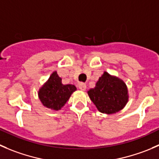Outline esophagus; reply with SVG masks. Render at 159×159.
I'll list each match as a JSON object with an SVG mask.
<instances>
[{
  "label": "esophagus",
  "instance_id": "obj_1",
  "mask_svg": "<svg viewBox=\"0 0 159 159\" xmlns=\"http://www.w3.org/2000/svg\"><path fill=\"white\" fill-rule=\"evenodd\" d=\"M78 87H79V89H80V90L85 91L86 89V85L83 83H79V86H78Z\"/></svg>",
  "mask_w": 159,
  "mask_h": 159
}]
</instances>
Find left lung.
<instances>
[{
	"label": "left lung",
	"mask_w": 159,
	"mask_h": 159,
	"mask_svg": "<svg viewBox=\"0 0 159 159\" xmlns=\"http://www.w3.org/2000/svg\"><path fill=\"white\" fill-rule=\"evenodd\" d=\"M87 93L97 110L107 114L119 112L129 100L126 83L106 71L99 78L95 87L89 89Z\"/></svg>",
	"instance_id": "obj_1"
}]
</instances>
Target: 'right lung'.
Segmentation results:
<instances>
[{
	"label": "right lung",
	"instance_id": "right-lung-1",
	"mask_svg": "<svg viewBox=\"0 0 159 159\" xmlns=\"http://www.w3.org/2000/svg\"><path fill=\"white\" fill-rule=\"evenodd\" d=\"M76 90V87L74 85L62 84V78L59 77L57 72L54 71L39 88L38 97L45 107L59 111L62 109L72 93Z\"/></svg>",
	"mask_w": 159,
	"mask_h": 159
}]
</instances>
